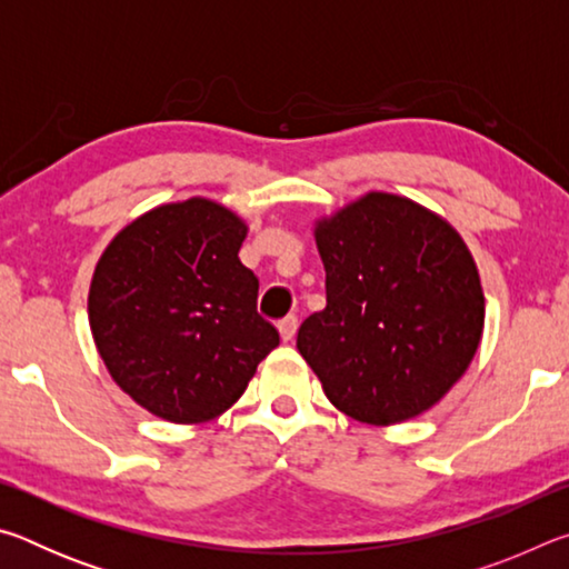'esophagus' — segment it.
I'll use <instances>...</instances> for the list:
<instances>
[{
	"label": "esophagus",
	"instance_id": "obj_1",
	"mask_svg": "<svg viewBox=\"0 0 569 569\" xmlns=\"http://www.w3.org/2000/svg\"><path fill=\"white\" fill-rule=\"evenodd\" d=\"M278 331H281V339L283 341H291L293 336H296V331H298V319H296V316H286V319L278 323Z\"/></svg>",
	"mask_w": 569,
	"mask_h": 569
}]
</instances>
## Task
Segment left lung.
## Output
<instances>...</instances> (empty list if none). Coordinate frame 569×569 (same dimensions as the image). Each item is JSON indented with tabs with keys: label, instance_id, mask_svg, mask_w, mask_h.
<instances>
[{
	"label": "left lung",
	"instance_id": "obj_1",
	"mask_svg": "<svg viewBox=\"0 0 569 569\" xmlns=\"http://www.w3.org/2000/svg\"><path fill=\"white\" fill-rule=\"evenodd\" d=\"M326 308L296 346L336 409L363 423L419 417L455 387L485 329L475 258L447 220L369 192L316 223Z\"/></svg>",
	"mask_w": 569,
	"mask_h": 569
}]
</instances>
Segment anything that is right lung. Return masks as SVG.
<instances>
[{
    "label": "right lung",
    "instance_id": "1",
    "mask_svg": "<svg viewBox=\"0 0 569 569\" xmlns=\"http://www.w3.org/2000/svg\"><path fill=\"white\" fill-rule=\"evenodd\" d=\"M246 233L228 208L190 198L132 220L94 268V346L114 383L160 419H216L281 341L238 258Z\"/></svg>",
    "mask_w": 569,
    "mask_h": 569
}]
</instances>
